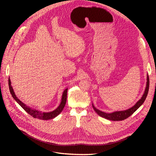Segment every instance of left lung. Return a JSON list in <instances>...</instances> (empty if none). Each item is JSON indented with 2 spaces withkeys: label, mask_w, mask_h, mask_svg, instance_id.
I'll return each mask as SVG.
<instances>
[{
  "label": "left lung",
  "mask_w": 156,
  "mask_h": 156,
  "mask_svg": "<svg viewBox=\"0 0 156 156\" xmlns=\"http://www.w3.org/2000/svg\"><path fill=\"white\" fill-rule=\"evenodd\" d=\"M149 76H147V85H146V88L145 92L142 96V97L140 99V100H139L135 105H133L132 108H131L125 111H116L112 113H106L104 112L99 109H97L95 108L94 105L93 108L94 111L99 114V115L102 118H104L107 119L109 120H112V121H122L124 120L128 117H129L132 114H133L140 107L142 104L144 102L146 97L147 96V94H148L149 92Z\"/></svg>",
  "instance_id": "1"
}]
</instances>
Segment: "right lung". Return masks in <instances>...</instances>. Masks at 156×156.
<instances>
[{
  "label": "right lung",
  "mask_w": 156,
  "mask_h": 156,
  "mask_svg": "<svg viewBox=\"0 0 156 156\" xmlns=\"http://www.w3.org/2000/svg\"><path fill=\"white\" fill-rule=\"evenodd\" d=\"M8 81H9V88L10 92H11L12 97L14 99V100L21 106V108L24 111H25L27 113H28L30 116L34 117V118L42 119V120H48V119H53L55 117H56L57 115H59V114L62 111L64 106L66 105V103L68 89H66L64 91L62 96L61 102L60 105H59V107L57 108L55 110H54L52 112H42L35 110V109H32L30 107H28V106L26 105L24 103H23L21 101H20V99H18V98H17V97L16 96V95L14 92L12 87L11 86V80L9 78V80H8Z\"/></svg>",
  "instance_id": "add662e5"
}]
</instances>
